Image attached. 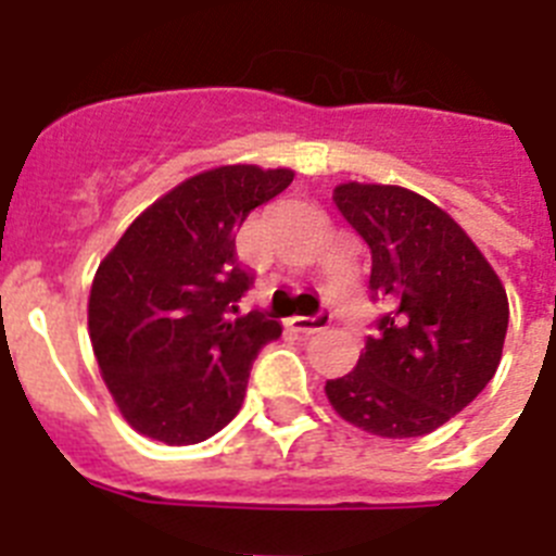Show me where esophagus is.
Segmentation results:
<instances>
[{
  "label": "esophagus",
  "mask_w": 556,
  "mask_h": 556,
  "mask_svg": "<svg viewBox=\"0 0 556 556\" xmlns=\"http://www.w3.org/2000/svg\"><path fill=\"white\" fill-rule=\"evenodd\" d=\"M328 323H331V317H328L326 312L314 314V317H292V328L301 333H317V331H323Z\"/></svg>",
  "instance_id": "1"
}]
</instances>
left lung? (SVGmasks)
Segmentation results:
<instances>
[{"instance_id": "1", "label": "left lung", "mask_w": 556, "mask_h": 556, "mask_svg": "<svg viewBox=\"0 0 556 556\" xmlns=\"http://www.w3.org/2000/svg\"><path fill=\"white\" fill-rule=\"evenodd\" d=\"M333 203L372 253L370 292L390 314L328 404L367 434L404 440L448 424L495 376L507 289L440 205L404 186L339 184Z\"/></svg>"}]
</instances>
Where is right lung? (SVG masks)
<instances>
[{
	"instance_id": "add662e5",
	"label": "right lung",
	"mask_w": 556,
	"mask_h": 556,
	"mask_svg": "<svg viewBox=\"0 0 556 556\" xmlns=\"http://www.w3.org/2000/svg\"><path fill=\"white\" fill-rule=\"evenodd\" d=\"M292 178L255 164L200 172L141 211L97 267L88 337L139 434L194 445L242 409L253 358L281 326L239 314L253 275L236 262V230Z\"/></svg>"
}]
</instances>
